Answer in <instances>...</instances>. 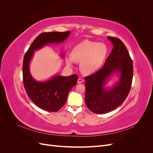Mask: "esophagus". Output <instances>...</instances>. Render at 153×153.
Returning a JSON list of instances; mask_svg holds the SVG:
<instances>
[{
	"label": "esophagus",
	"mask_w": 153,
	"mask_h": 153,
	"mask_svg": "<svg viewBox=\"0 0 153 153\" xmlns=\"http://www.w3.org/2000/svg\"><path fill=\"white\" fill-rule=\"evenodd\" d=\"M83 82H84V80L82 79V78H79L78 79V84H80V83H82Z\"/></svg>",
	"instance_id": "34e87169"
}]
</instances>
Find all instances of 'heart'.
I'll return each instance as SVG.
<instances>
[{
    "mask_svg": "<svg viewBox=\"0 0 153 153\" xmlns=\"http://www.w3.org/2000/svg\"><path fill=\"white\" fill-rule=\"evenodd\" d=\"M107 54V47L103 43L85 40L76 45L71 52V58L66 59L69 66L73 62L80 63V70L84 75L96 72L101 66Z\"/></svg>",
    "mask_w": 153,
    "mask_h": 153,
    "instance_id": "1",
    "label": "heart"
}]
</instances>
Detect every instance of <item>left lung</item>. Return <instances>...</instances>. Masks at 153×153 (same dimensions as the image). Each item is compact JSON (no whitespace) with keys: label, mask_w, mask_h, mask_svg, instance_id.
I'll return each mask as SVG.
<instances>
[{"label":"left lung","mask_w":153,"mask_h":153,"mask_svg":"<svg viewBox=\"0 0 153 153\" xmlns=\"http://www.w3.org/2000/svg\"><path fill=\"white\" fill-rule=\"evenodd\" d=\"M107 38L113 49L103 68L85 78V104L95 114L107 113L121 105L130 91L133 79V62L124 44L119 38ZM114 73L120 75L119 80L112 88H105Z\"/></svg>","instance_id":"left-lung-1"}]
</instances>
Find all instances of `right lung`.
Returning a JSON list of instances; mask_svg holds the SVG:
<instances>
[{"instance_id": "1", "label": "right lung", "mask_w": 153, "mask_h": 153, "mask_svg": "<svg viewBox=\"0 0 153 153\" xmlns=\"http://www.w3.org/2000/svg\"><path fill=\"white\" fill-rule=\"evenodd\" d=\"M70 31L50 32L40 34L25 53L23 61V82L29 98L39 108L48 112H57L65 104L68 95L78 80L76 75L69 76L54 75L48 80L36 81L30 73L29 64L34 52L48 44L64 42ZM64 57V54L61 55Z\"/></svg>"}]
</instances>
